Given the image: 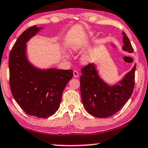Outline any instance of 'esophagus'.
<instances>
[{"instance_id": "1", "label": "esophagus", "mask_w": 148, "mask_h": 148, "mask_svg": "<svg viewBox=\"0 0 148 148\" xmlns=\"http://www.w3.org/2000/svg\"><path fill=\"white\" fill-rule=\"evenodd\" d=\"M73 74H74V78H77L78 76H79V72H78L76 70H74V71H73Z\"/></svg>"}]
</instances>
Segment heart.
I'll return each mask as SVG.
<instances>
[{"label":"heart","mask_w":148,"mask_h":148,"mask_svg":"<svg viewBox=\"0 0 148 148\" xmlns=\"http://www.w3.org/2000/svg\"><path fill=\"white\" fill-rule=\"evenodd\" d=\"M95 33L94 32H90L87 34L85 36H83L81 39L76 40V41L73 42L70 45V49L72 51L74 52H78V51H81V49H83L85 46H86L89 43V42L92 40V38L94 36ZM65 56H67V55H65ZM94 57V51H90L89 52L86 53V54L83 55L81 58V61L82 63L86 64L89 63L90 62H91L93 60Z\"/></svg>","instance_id":"heart-1"}]
</instances>
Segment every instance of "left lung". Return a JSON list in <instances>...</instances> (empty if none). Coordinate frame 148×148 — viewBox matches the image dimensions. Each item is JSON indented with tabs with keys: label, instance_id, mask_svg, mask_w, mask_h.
<instances>
[{
	"label": "left lung",
	"instance_id": "8db88e82",
	"mask_svg": "<svg viewBox=\"0 0 148 148\" xmlns=\"http://www.w3.org/2000/svg\"><path fill=\"white\" fill-rule=\"evenodd\" d=\"M123 49L133 52L134 49L125 32ZM136 64L119 83L110 86L102 81L93 63L81 69V95L85 110L98 118L111 116L125 106L134 88Z\"/></svg>",
	"mask_w": 148,
	"mask_h": 148
}]
</instances>
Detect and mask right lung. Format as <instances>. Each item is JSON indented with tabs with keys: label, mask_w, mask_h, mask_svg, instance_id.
Here are the masks:
<instances>
[{
	"label": "right lung",
	"mask_w": 148,
	"mask_h": 148,
	"mask_svg": "<svg viewBox=\"0 0 148 148\" xmlns=\"http://www.w3.org/2000/svg\"><path fill=\"white\" fill-rule=\"evenodd\" d=\"M41 27L32 26L23 32L9 57L10 85L12 95L26 114L47 118L57 111L63 92L73 77L72 69L36 68L28 61L26 42Z\"/></svg>",
	"instance_id": "obj_1"
}]
</instances>
